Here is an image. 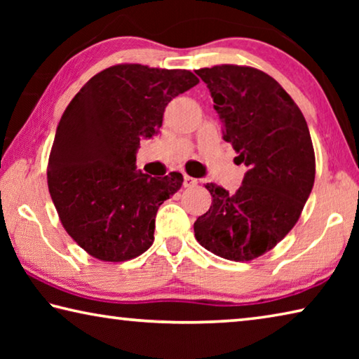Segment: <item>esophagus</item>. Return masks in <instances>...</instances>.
Segmentation results:
<instances>
[{"label": "esophagus", "mask_w": 359, "mask_h": 359, "mask_svg": "<svg viewBox=\"0 0 359 359\" xmlns=\"http://www.w3.org/2000/svg\"><path fill=\"white\" fill-rule=\"evenodd\" d=\"M198 185V180L190 177V175H185L184 177V187L185 188H191V187H196Z\"/></svg>", "instance_id": "1"}]
</instances>
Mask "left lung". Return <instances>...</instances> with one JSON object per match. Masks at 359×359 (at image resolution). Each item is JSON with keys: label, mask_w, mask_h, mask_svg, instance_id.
<instances>
[{"label": "left lung", "mask_w": 359, "mask_h": 359, "mask_svg": "<svg viewBox=\"0 0 359 359\" xmlns=\"http://www.w3.org/2000/svg\"><path fill=\"white\" fill-rule=\"evenodd\" d=\"M223 123V139L248 171L234 194L208 184L212 205L194 222L205 250L231 261L269 252L299 220L315 180V154L301 109L282 85L250 66L198 69Z\"/></svg>", "instance_id": "left-lung-1"}]
</instances>
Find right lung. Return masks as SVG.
<instances>
[{
	"label": "right lung",
	"instance_id": "obj_1",
	"mask_svg": "<svg viewBox=\"0 0 359 359\" xmlns=\"http://www.w3.org/2000/svg\"><path fill=\"white\" fill-rule=\"evenodd\" d=\"M198 82L187 69L121 63L93 76L66 107L47 184L66 233L93 258L120 263L154 244L158 208L184 177L136 171V151L160 130L169 101Z\"/></svg>",
	"mask_w": 359,
	"mask_h": 359
}]
</instances>
